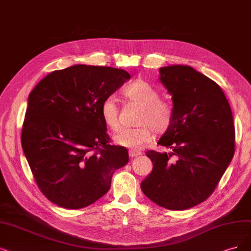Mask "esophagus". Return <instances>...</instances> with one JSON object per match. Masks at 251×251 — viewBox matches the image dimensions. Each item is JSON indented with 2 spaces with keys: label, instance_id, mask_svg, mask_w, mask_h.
Wrapping results in <instances>:
<instances>
[{
  "label": "esophagus",
  "instance_id": "obj_1",
  "mask_svg": "<svg viewBox=\"0 0 251 251\" xmlns=\"http://www.w3.org/2000/svg\"><path fill=\"white\" fill-rule=\"evenodd\" d=\"M142 155V152L140 151H135V150H129V156L130 157H136Z\"/></svg>",
  "mask_w": 251,
  "mask_h": 251
}]
</instances>
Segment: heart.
<instances>
[{
    "label": "heart",
    "mask_w": 251,
    "mask_h": 251,
    "mask_svg": "<svg viewBox=\"0 0 251 251\" xmlns=\"http://www.w3.org/2000/svg\"><path fill=\"white\" fill-rule=\"evenodd\" d=\"M127 98L143 106L138 124L135 128H122L114 136L117 145L132 150H140L157 133L168 131L174 120V108L166 101L159 100V93L150 83L136 80L125 90ZM100 115L105 125L111 130H118L120 126L119 110L113 97L104 99L100 106Z\"/></svg>",
    "instance_id": "heart-1"
}]
</instances>
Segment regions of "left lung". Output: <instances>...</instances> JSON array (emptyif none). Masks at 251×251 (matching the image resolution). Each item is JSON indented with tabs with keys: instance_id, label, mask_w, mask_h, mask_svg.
<instances>
[{
	"instance_id": "left-lung-1",
	"label": "left lung",
	"mask_w": 251,
	"mask_h": 251,
	"mask_svg": "<svg viewBox=\"0 0 251 251\" xmlns=\"http://www.w3.org/2000/svg\"><path fill=\"white\" fill-rule=\"evenodd\" d=\"M159 75L172 95L174 120L158 145L171 152L146 153L153 170L141 188L160 207L185 210L209 198L233 159V114L221 88L192 67L171 65Z\"/></svg>"
}]
</instances>
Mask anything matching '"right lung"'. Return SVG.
<instances>
[{
  "mask_svg": "<svg viewBox=\"0 0 251 251\" xmlns=\"http://www.w3.org/2000/svg\"><path fill=\"white\" fill-rule=\"evenodd\" d=\"M129 78L123 69L77 64L50 73L30 93L22 147L37 185L55 205L95 202L128 162L126 148L109 144L100 106Z\"/></svg>",
  "mask_w": 251,
  "mask_h": 251,
  "instance_id": "add662e5",
  "label": "right lung"
}]
</instances>
